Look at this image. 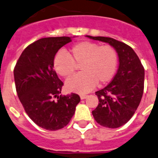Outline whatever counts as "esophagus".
Returning <instances> with one entry per match:
<instances>
[{
    "instance_id": "obj_1",
    "label": "esophagus",
    "mask_w": 158,
    "mask_h": 158,
    "mask_svg": "<svg viewBox=\"0 0 158 158\" xmlns=\"http://www.w3.org/2000/svg\"><path fill=\"white\" fill-rule=\"evenodd\" d=\"M86 97H87V95H84V94H81V95H80V98H81L82 100L85 99Z\"/></svg>"
}]
</instances>
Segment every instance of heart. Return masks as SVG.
<instances>
[{
    "label": "heart",
    "mask_w": 158,
    "mask_h": 158,
    "mask_svg": "<svg viewBox=\"0 0 158 158\" xmlns=\"http://www.w3.org/2000/svg\"><path fill=\"white\" fill-rule=\"evenodd\" d=\"M67 55L57 53L52 66L60 76H72L80 66L83 71L66 81V88L71 92H88L98 84L110 82L116 72L118 56L113 46L101 45L92 41L79 42L69 49Z\"/></svg>",
    "instance_id": "obj_1"
}]
</instances>
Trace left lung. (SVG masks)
Here are the masks:
<instances>
[{
	"mask_svg": "<svg viewBox=\"0 0 158 158\" xmlns=\"http://www.w3.org/2000/svg\"><path fill=\"white\" fill-rule=\"evenodd\" d=\"M109 43L116 49L119 58L118 72L112 81L96 92L99 103L92 115L97 123L117 128L127 123L139 106L143 92L144 69L132 48L110 37L90 36Z\"/></svg>",
	"mask_w": 158,
	"mask_h": 158,
	"instance_id": "1",
	"label": "left lung"
}]
</instances>
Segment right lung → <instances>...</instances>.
Wrapping results in <instances>:
<instances>
[{"mask_svg":"<svg viewBox=\"0 0 158 158\" xmlns=\"http://www.w3.org/2000/svg\"><path fill=\"white\" fill-rule=\"evenodd\" d=\"M71 40L68 36L38 40L23 50L14 69L17 94L27 114L46 130L66 127L80 101L75 93L60 95L63 83L52 66L57 51Z\"/></svg>","mask_w":158,"mask_h":158,"instance_id":"right-lung-1","label":"right lung"}]
</instances>
